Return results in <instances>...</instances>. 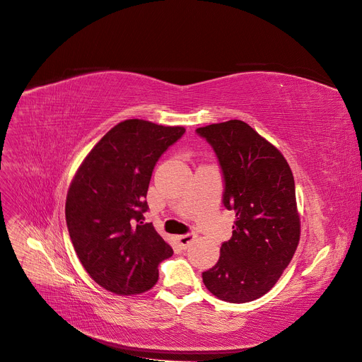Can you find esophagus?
I'll return each instance as SVG.
<instances>
[{"label": "esophagus", "instance_id": "esophagus-1", "mask_svg": "<svg viewBox=\"0 0 362 362\" xmlns=\"http://www.w3.org/2000/svg\"><path fill=\"white\" fill-rule=\"evenodd\" d=\"M194 238H195V235H194L192 232H189V233H185V235H179V236H176V240L179 242V245L182 246V248H186V246L194 240Z\"/></svg>", "mask_w": 362, "mask_h": 362}]
</instances>
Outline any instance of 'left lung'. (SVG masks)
<instances>
[{
    "instance_id": "obj_1",
    "label": "left lung",
    "mask_w": 362,
    "mask_h": 362,
    "mask_svg": "<svg viewBox=\"0 0 362 362\" xmlns=\"http://www.w3.org/2000/svg\"><path fill=\"white\" fill-rule=\"evenodd\" d=\"M214 149L224 180L223 204L235 210L232 238L202 273L206 289L232 303L267 293L299 243L295 180L281 152L242 120L197 129Z\"/></svg>"
}]
</instances>
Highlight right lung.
<instances>
[{
  "instance_id": "right-lung-1",
  "label": "right lung",
  "mask_w": 362,
  "mask_h": 362,
  "mask_svg": "<svg viewBox=\"0 0 362 362\" xmlns=\"http://www.w3.org/2000/svg\"><path fill=\"white\" fill-rule=\"evenodd\" d=\"M182 126L124 120L107 132L76 173L66 199V223L88 274L117 295L149 291L158 265L173 250L145 223L152 171Z\"/></svg>"
}]
</instances>
